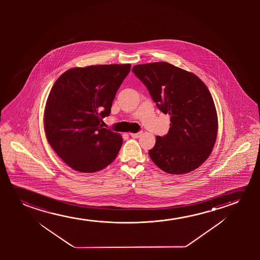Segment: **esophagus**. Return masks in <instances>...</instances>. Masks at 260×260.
Segmentation results:
<instances>
[{
  "label": "esophagus",
  "mask_w": 260,
  "mask_h": 260,
  "mask_svg": "<svg viewBox=\"0 0 260 260\" xmlns=\"http://www.w3.org/2000/svg\"><path fill=\"white\" fill-rule=\"evenodd\" d=\"M131 136L134 139H139L141 136H142V132H138V133H131Z\"/></svg>",
  "instance_id": "obj_1"
}]
</instances>
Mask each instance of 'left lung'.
Returning <instances> with one entry per match:
<instances>
[{"instance_id": "1", "label": "left lung", "mask_w": 260, "mask_h": 260, "mask_svg": "<svg viewBox=\"0 0 260 260\" xmlns=\"http://www.w3.org/2000/svg\"><path fill=\"white\" fill-rule=\"evenodd\" d=\"M132 71L157 107L171 115V128L167 135L157 136L150 158L170 174L194 171L210 156L217 139V111L210 90L194 74L167 62L137 64Z\"/></svg>"}]
</instances>
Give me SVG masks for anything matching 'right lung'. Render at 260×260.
Returning a JSON list of instances; mask_svg holds the SVG:
<instances>
[{
    "mask_svg": "<svg viewBox=\"0 0 260 260\" xmlns=\"http://www.w3.org/2000/svg\"><path fill=\"white\" fill-rule=\"evenodd\" d=\"M131 64H99L64 72L50 89L44 111L47 140L75 171L103 170L117 156L120 134L103 128Z\"/></svg>",
    "mask_w": 260,
    "mask_h": 260,
    "instance_id": "1",
    "label": "right lung"
}]
</instances>
